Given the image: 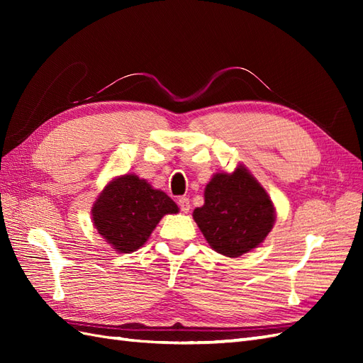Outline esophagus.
Wrapping results in <instances>:
<instances>
[{
    "label": "esophagus",
    "mask_w": 363,
    "mask_h": 363,
    "mask_svg": "<svg viewBox=\"0 0 363 363\" xmlns=\"http://www.w3.org/2000/svg\"><path fill=\"white\" fill-rule=\"evenodd\" d=\"M177 204H179V209L184 213H187L190 211V199L187 196H181L179 199H177Z\"/></svg>",
    "instance_id": "esophagus-1"
}]
</instances>
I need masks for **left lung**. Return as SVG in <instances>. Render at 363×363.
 I'll list each match as a JSON object with an SVG mask.
<instances>
[{
  "mask_svg": "<svg viewBox=\"0 0 363 363\" xmlns=\"http://www.w3.org/2000/svg\"><path fill=\"white\" fill-rule=\"evenodd\" d=\"M196 225L212 248L238 257L257 248L274 223V209L265 190L248 173H218L206 186L204 206L194 212Z\"/></svg>",
  "mask_w": 363,
  "mask_h": 363,
  "instance_id": "left-lung-1",
  "label": "left lung"
}]
</instances>
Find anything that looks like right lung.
Listing matches in <instances>:
<instances>
[{"label": "right lung", "instance_id": "right-lung-1", "mask_svg": "<svg viewBox=\"0 0 363 363\" xmlns=\"http://www.w3.org/2000/svg\"><path fill=\"white\" fill-rule=\"evenodd\" d=\"M176 212L172 198L135 174L112 181L91 211L98 233L120 252L140 248L160 218Z\"/></svg>", "mask_w": 363, "mask_h": 363}]
</instances>
